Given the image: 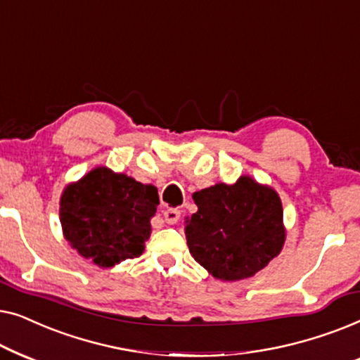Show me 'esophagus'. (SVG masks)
<instances>
[{"mask_svg":"<svg viewBox=\"0 0 360 360\" xmlns=\"http://www.w3.org/2000/svg\"><path fill=\"white\" fill-rule=\"evenodd\" d=\"M180 216H181V213H180L179 208H169V210L164 211V219H165V223H169V224L179 223Z\"/></svg>","mask_w":360,"mask_h":360,"instance_id":"obj_1","label":"esophagus"}]
</instances>
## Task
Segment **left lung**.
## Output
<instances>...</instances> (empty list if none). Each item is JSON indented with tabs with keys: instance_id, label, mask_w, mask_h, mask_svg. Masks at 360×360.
Returning <instances> with one entry per match:
<instances>
[{
	"instance_id": "left-lung-1",
	"label": "left lung",
	"mask_w": 360,
	"mask_h": 360,
	"mask_svg": "<svg viewBox=\"0 0 360 360\" xmlns=\"http://www.w3.org/2000/svg\"><path fill=\"white\" fill-rule=\"evenodd\" d=\"M198 211L186 219L190 254L216 278L252 277L282 250L285 229L278 195L250 176L193 193Z\"/></svg>"
}]
</instances>
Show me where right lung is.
Returning a JSON list of instances; mask_svg holds the SVG:
<instances>
[{"label": "right lung", "mask_w": 360, "mask_h": 360, "mask_svg": "<svg viewBox=\"0 0 360 360\" xmlns=\"http://www.w3.org/2000/svg\"><path fill=\"white\" fill-rule=\"evenodd\" d=\"M157 205L154 185L98 167L63 191V234L83 257L98 267H112L144 252Z\"/></svg>", "instance_id": "add662e5"}]
</instances>
